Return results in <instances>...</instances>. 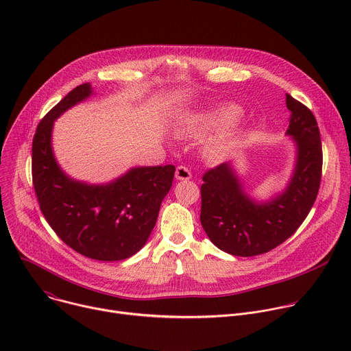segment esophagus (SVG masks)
I'll use <instances>...</instances> for the list:
<instances>
[{
  "mask_svg": "<svg viewBox=\"0 0 351 351\" xmlns=\"http://www.w3.org/2000/svg\"><path fill=\"white\" fill-rule=\"evenodd\" d=\"M175 176H176V179H178V180H189V179L191 178V172H190L186 167L180 165V167H178V168H176Z\"/></svg>",
  "mask_w": 351,
  "mask_h": 351,
  "instance_id": "34e87169",
  "label": "esophagus"
}]
</instances>
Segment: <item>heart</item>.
I'll return each mask as SVG.
<instances>
[{
  "mask_svg": "<svg viewBox=\"0 0 351 351\" xmlns=\"http://www.w3.org/2000/svg\"><path fill=\"white\" fill-rule=\"evenodd\" d=\"M241 115H243L241 107L236 104H225L214 110L195 112L182 119L176 126V132L180 136H186V137L206 136L211 132L233 125L236 121L240 119ZM232 145H233L232 136L221 138L213 144L211 153L214 156H223L225 153L229 152Z\"/></svg>",
  "mask_w": 351,
  "mask_h": 351,
  "instance_id": "b5f03b06",
  "label": "heart"
}]
</instances>
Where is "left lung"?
<instances>
[{
	"instance_id": "8db88e82",
	"label": "left lung",
	"mask_w": 351,
	"mask_h": 351,
	"mask_svg": "<svg viewBox=\"0 0 351 351\" xmlns=\"http://www.w3.org/2000/svg\"><path fill=\"white\" fill-rule=\"evenodd\" d=\"M287 136L295 144V162L286 187L269 199L253 198L232 162L210 169L202 184L199 221L222 252L253 257L268 253L303 223L317 198L322 172V144L313 112L286 94Z\"/></svg>"
}]
</instances>
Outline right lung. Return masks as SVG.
Instances as JSON below:
<instances>
[{
    "label": "right lung",
    "mask_w": 351,
    "mask_h": 351,
    "mask_svg": "<svg viewBox=\"0 0 351 351\" xmlns=\"http://www.w3.org/2000/svg\"><path fill=\"white\" fill-rule=\"evenodd\" d=\"M91 94L90 83L75 87L38 123L32 147L33 184L43 215L64 243L93 260L121 261L152 234L175 167H134L101 184L68 176L53 152L54 122Z\"/></svg>",
    "instance_id": "add662e5"
}]
</instances>
